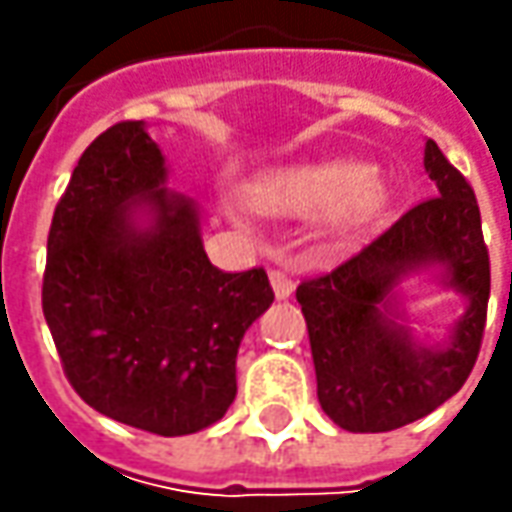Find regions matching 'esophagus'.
Masks as SVG:
<instances>
[{"label": "esophagus", "mask_w": 512, "mask_h": 512, "mask_svg": "<svg viewBox=\"0 0 512 512\" xmlns=\"http://www.w3.org/2000/svg\"><path fill=\"white\" fill-rule=\"evenodd\" d=\"M270 285H273L276 299H287L293 293V279L287 276L285 270H270Z\"/></svg>", "instance_id": "esophagus-1"}]
</instances>
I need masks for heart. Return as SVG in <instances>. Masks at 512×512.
<instances>
[{"label": "heart", "mask_w": 512, "mask_h": 512, "mask_svg": "<svg viewBox=\"0 0 512 512\" xmlns=\"http://www.w3.org/2000/svg\"><path fill=\"white\" fill-rule=\"evenodd\" d=\"M247 196L270 216H305L319 210L330 236L353 239L387 207L390 190L379 173L350 159H319L262 170L247 182Z\"/></svg>", "instance_id": "b5f03b06"}]
</instances>
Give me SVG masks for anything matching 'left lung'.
<instances>
[{
    "mask_svg": "<svg viewBox=\"0 0 512 512\" xmlns=\"http://www.w3.org/2000/svg\"><path fill=\"white\" fill-rule=\"evenodd\" d=\"M424 170L436 196L410 207L396 225L347 262L305 279V313L319 404L350 433H387L433 413L467 382L482 347L490 259L482 216L459 170L427 139ZM419 269H439L465 299V313L439 345L403 325L398 285Z\"/></svg>",
    "mask_w": 512,
    "mask_h": 512,
    "instance_id": "1",
    "label": "left lung"
}]
</instances>
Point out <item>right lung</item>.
<instances>
[{
    "mask_svg": "<svg viewBox=\"0 0 512 512\" xmlns=\"http://www.w3.org/2000/svg\"><path fill=\"white\" fill-rule=\"evenodd\" d=\"M165 182L145 122L90 142L53 210L42 310L68 382L93 410L187 436L236 399L239 344L273 290L262 267L210 265L199 205Z\"/></svg>",
    "mask_w": 512,
    "mask_h": 512,
    "instance_id": "1",
    "label": "right lung"
}]
</instances>
